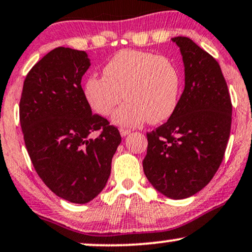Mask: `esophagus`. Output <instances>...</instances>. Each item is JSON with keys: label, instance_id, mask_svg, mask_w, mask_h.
<instances>
[{"label": "esophagus", "instance_id": "obj_1", "mask_svg": "<svg viewBox=\"0 0 252 252\" xmlns=\"http://www.w3.org/2000/svg\"><path fill=\"white\" fill-rule=\"evenodd\" d=\"M130 132H131V130L130 129H126V128H120V134L122 136H126L129 135Z\"/></svg>", "mask_w": 252, "mask_h": 252}]
</instances>
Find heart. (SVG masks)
<instances>
[{
    "label": "heart",
    "instance_id": "1",
    "mask_svg": "<svg viewBox=\"0 0 252 252\" xmlns=\"http://www.w3.org/2000/svg\"><path fill=\"white\" fill-rule=\"evenodd\" d=\"M103 75L94 74L84 83V96L94 110L114 115L120 126H137L144 121L168 120L180 101L182 78L177 65L166 57L141 50H121L105 63Z\"/></svg>",
    "mask_w": 252,
    "mask_h": 252
}]
</instances>
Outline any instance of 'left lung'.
I'll list each match as a JSON object with an SVG mask.
<instances>
[{
    "mask_svg": "<svg viewBox=\"0 0 252 252\" xmlns=\"http://www.w3.org/2000/svg\"><path fill=\"white\" fill-rule=\"evenodd\" d=\"M172 41L183 56L186 86L170 118L147 134L143 170L157 191L182 199L201 191L220 168L232 104L217 61L192 39Z\"/></svg>",
    "mask_w": 252,
    "mask_h": 252,
    "instance_id": "obj_1",
    "label": "left lung"
}]
</instances>
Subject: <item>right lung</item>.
<instances>
[{
	"instance_id": "1",
	"label": "right lung",
	"mask_w": 252,
	"mask_h": 252,
	"mask_svg": "<svg viewBox=\"0 0 252 252\" xmlns=\"http://www.w3.org/2000/svg\"><path fill=\"white\" fill-rule=\"evenodd\" d=\"M86 51L59 47L30 69L20 101L29 157L44 184L61 198L84 204L102 191L121 143L116 126L92 113L81 81ZM99 131L96 139L90 137Z\"/></svg>"
}]
</instances>
